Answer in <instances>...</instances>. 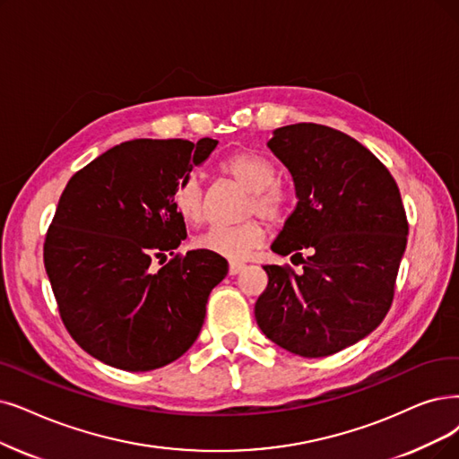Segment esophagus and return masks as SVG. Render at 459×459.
I'll return each mask as SVG.
<instances>
[{
  "label": "esophagus",
  "mask_w": 459,
  "mask_h": 459,
  "mask_svg": "<svg viewBox=\"0 0 459 459\" xmlns=\"http://www.w3.org/2000/svg\"><path fill=\"white\" fill-rule=\"evenodd\" d=\"M247 265L245 264H239V262H231L230 264V274H239Z\"/></svg>",
  "instance_id": "esophagus-1"
}]
</instances>
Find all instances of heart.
Wrapping results in <instances>:
<instances>
[{
  "instance_id": "obj_1",
  "label": "heart",
  "mask_w": 459,
  "mask_h": 459,
  "mask_svg": "<svg viewBox=\"0 0 459 459\" xmlns=\"http://www.w3.org/2000/svg\"><path fill=\"white\" fill-rule=\"evenodd\" d=\"M222 175L239 182L252 192L250 212H258L273 224H279L290 211V192L277 182V169L273 163L255 152L237 151L220 160ZM173 204L178 216L188 224H197L204 218L205 197L204 185L195 175L182 178L175 192ZM265 241V228L258 220H248L239 226H214L195 239V247L226 260H247Z\"/></svg>"
}]
</instances>
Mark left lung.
<instances>
[{
  "label": "left lung",
  "mask_w": 459,
  "mask_h": 459,
  "mask_svg": "<svg viewBox=\"0 0 459 459\" xmlns=\"http://www.w3.org/2000/svg\"><path fill=\"white\" fill-rule=\"evenodd\" d=\"M267 146L288 168L298 195L271 250L299 258L303 273L264 267L269 282L255 301V322L291 354L332 356L388 315L407 247L405 207L386 166L333 127L284 126Z\"/></svg>",
  "instance_id": "1"
}]
</instances>
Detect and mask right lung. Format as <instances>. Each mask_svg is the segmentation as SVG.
Listing matches in <instances>:
<instances>
[{
	"mask_svg": "<svg viewBox=\"0 0 459 459\" xmlns=\"http://www.w3.org/2000/svg\"><path fill=\"white\" fill-rule=\"evenodd\" d=\"M216 144L209 137L126 141L69 178L43 258L62 322L90 356L152 371L195 342L228 262L201 248L175 254L186 226L173 192ZM168 253L174 258L156 270L152 264Z\"/></svg>",
	"mask_w": 459,
	"mask_h": 459,
	"instance_id": "right-lung-1",
	"label": "right lung"
}]
</instances>
